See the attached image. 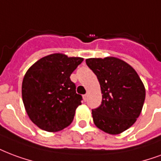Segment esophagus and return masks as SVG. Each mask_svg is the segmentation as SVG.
I'll return each instance as SVG.
<instances>
[{
	"label": "esophagus",
	"instance_id": "1",
	"mask_svg": "<svg viewBox=\"0 0 161 161\" xmlns=\"http://www.w3.org/2000/svg\"><path fill=\"white\" fill-rule=\"evenodd\" d=\"M83 98H84V101H86V100H87V94H85V95H84V96H83Z\"/></svg>",
	"mask_w": 161,
	"mask_h": 161
}]
</instances>
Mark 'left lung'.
<instances>
[{"label": "left lung", "mask_w": 161, "mask_h": 161, "mask_svg": "<svg viewBox=\"0 0 161 161\" xmlns=\"http://www.w3.org/2000/svg\"><path fill=\"white\" fill-rule=\"evenodd\" d=\"M87 65L98 78L102 104L92 110L94 123L112 135L125 131L135 123L145 101V88L136 71L115 57L90 58Z\"/></svg>", "instance_id": "8db88e82"}]
</instances>
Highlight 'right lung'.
I'll list each match as a JSON object with an SVG mask.
<instances>
[{
	"label": "right lung",
	"mask_w": 161,
	"mask_h": 161,
	"mask_svg": "<svg viewBox=\"0 0 161 161\" xmlns=\"http://www.w3.org/2000/svg\"><path fill=\"white\" fill-rule=\"evenodd\" d=\"M84 60L53 53L42 58L26 71L22 83V99L33 123L48 132L71 125L82 96L70 76Z\"/></svg>",
	"instance_id": "right-lung-1"
}]
</instances>
